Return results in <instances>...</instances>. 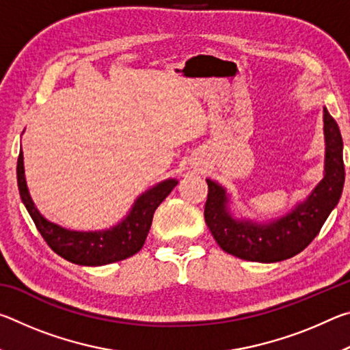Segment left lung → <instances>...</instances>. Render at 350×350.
<instances>
[{"mask_svg": "<svg viewBox=\"0 0 350 350\" xmlns=\"http://www.w3.org/2000/svg\"><path fill=\"white\" fill-rule=\"evenodd\" d=\"M325 174L306 202L269 225L234 221L227 210V194L216 182L206 179L208 196L205 222L224 252L254 262H278L295 256L317 238L325 219L335 208L345 185L342 139L338 125L324 109Z\"/></svg>", "mask_w": 350, "mask_h": 350, "instance_id": "left-lung-1", "label": "left lung"}]
</instances>
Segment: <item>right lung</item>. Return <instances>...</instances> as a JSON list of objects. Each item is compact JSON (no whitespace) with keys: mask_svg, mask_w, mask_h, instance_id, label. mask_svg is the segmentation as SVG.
Here are the masks:
<instances>
[{"mask_svg":"<svg viewBox=\"0 0 350 350\" xmlns=\"http://www.w3.org/2000/svg\"><path fill=\"white\" fill-rule=\"evenodd\" d=\"M16 177H18V189L23 204L31 215L35 227L43 236L46 244L54 250L58 256L70 260L79 265H105L117 260H123L137 253L145 244V239L150 232L152 215L163 199L168 196L177 185V180L168 179L150 191L142 194L135 200L131 213L125 221L116 225L114 228L106 232H70L52 224L40 215L35 208L31 196H29L25 165H23V151H20L18 163H16Z\"/></svg>","mask_w":350,"mask_h":350,"instance_id":"obj_1","label":"right lung"}]
</instances>
